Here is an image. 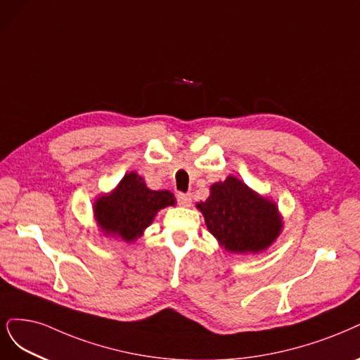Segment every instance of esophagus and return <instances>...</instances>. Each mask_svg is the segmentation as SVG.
<instances>
[{
  "instance_id": "esophagus-1",
  "label": "esophagus",
  "mask_w": 360,
  "mask_h": 360,
  "mask_svg": "<svg viewBox=\"0 0 360 360\" xmlns=\"http://www.w3.org/2000/svg\"><path fill=\"white\" fill-rule=\"evenodd\" d=\"M177 202L183 207H189L192 204V195L191 193H177Z\"/></svg>"
}]
</instances>
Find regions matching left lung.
Wrapping results in <instances>:
<instances>
[{
	"label": "left lung",
	"instance_id": "left-lung-1",
	"mask_svg": "<svg viewBox=\"0 0 360 360\" xmlns=\"http://www.w3.org/2000/svg\"><path fill=\"white\" fill-rule=\"evenodd\" d=\"M196 207L202 212L208 231L233 253L262 252L281 229L276 204L235 177L213 184L207 201Z\"/></svg>",
	"mask_w": 360,
	"mask_h": 360
}]
</instances>
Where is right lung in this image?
<instances>
[{
    "label": "right lung",
    "instance_id": "right-lung-1",
    "mask_svg": "<svg viewBox=\"0 0 360 360\" xmlns=\"http://www.w3.org/2000/svg\"><path fill=\"white\" fill-rule=\"evenodd\" d=\"M174 204L176 200L171 192L147 189L139 174L129 172L113 193L96 201L95 216L105 233L134 241L150 225L160 208Z\"/></svg>",
    "mask_w": 360,
    "mask_h": 360
}]
</instances>
